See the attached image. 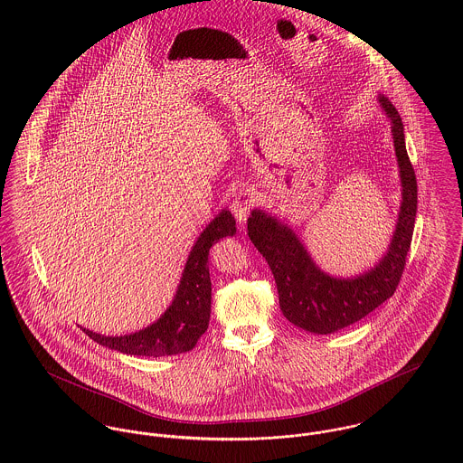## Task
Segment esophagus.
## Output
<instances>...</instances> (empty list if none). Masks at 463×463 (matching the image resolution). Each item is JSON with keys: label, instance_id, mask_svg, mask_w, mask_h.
Masks as SVG:
<instances>
[{"label": "esophagus", "instance_id": "esophagus-1", "mask_svg": "<svg viewBox=\"0 0 463 463\" xmlns=\"http://www.w3.org/2000/svg\"><path fill=\"white\" fill-rule=\"evenodd\" d=\"M253 203H255V199H253L251 191H248V189H241L235 194V198L232 201V212H233L235 219L239 221V224H242V226L246 224V219L250 215V210H251Z\"/></svg>", "mask_w": 463, "mask_h": 463}]
</instances>
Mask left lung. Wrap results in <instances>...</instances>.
<instances>
[{
    "mask_svg": "<svg viewBox=\"0 0 463 463\" xmlns=\"http://www.w3.org/2000/svg\"><path fill=\"white\" fill-rule=\"evenodd\" d=\"M378 103L391 123L401 203L392 239L376 264L354 276H335L312 259L287 221L264 208H253L248 219V235L272 270L283 316L298 328L316 335L347 328L385 303L396 290L410 250L417 213V180L396 107L383 94H378Z\"/></svg>",
    "mask_w": 463,
    "mask_h": 463,
    "instance_id": "1",
    "label": "left lung"
}]
</instances>
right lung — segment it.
I'll return each mask as SVG.
<instances>
[{
	"label": "right lung",
	"mask_w": 463,
	"mask_h": 463,
	"mask_svg": "<svg viewBox=\"0 0 463 463\" xmlns=\"http://www.w3.org/2000/svg\"><path fill=\"white\" fill-rule=\"evenodd\" d=\"M237 232L235 217L222 208L199 233L185 267L175 298L165 312L149 326L128 335L107 336L96 331H85L94 342L133 356H167L191 351L199 336L208 328L212 307V281L208 270L210 248L222 237H233Z\"/></svg>",
	"instance_id": "add662e5"
}]
</instances>
